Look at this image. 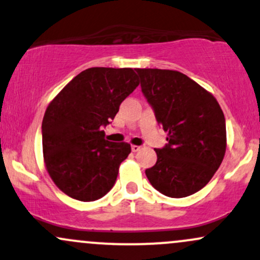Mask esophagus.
Instances as JSON below:
<instances>
[{
    "label": "esophagus",
    "instance_id": "1",
    "mask_svg": "<svg viewBox=\"0 0 260 260\" xmlns=\"http://www.w3.org/2000/svg\"><path fill=\"white\" fill-rule=\"evenodd\" d=\"M140 149H142V147H140V145H132V151H134V153L139 151Z\"/></svg>",
    "mask_w": 260,
    "mask_h": 260
}]
</instances>
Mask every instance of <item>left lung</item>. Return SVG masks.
I'll use <instances>...</instances> for the list:
<instances>
[{
	"label": "left lung",
	"instance_id": "1",
	"mask_svg": "<svg viewBox=\"0 0 260 260\" xmlns=\"http://www.w3.org/2000/svg\"><path fill=\"white\" fill-rule=\"evenodd\" d=\"M136 71L169 142L162 149H155L156 164L145 170V175L162 194L171 198L193 194L207 186L225 156L221 107L211 92L178 71Z\"/></svg>",
	"mask_w": 260,
	"mask_h": 260
}]
</instances>
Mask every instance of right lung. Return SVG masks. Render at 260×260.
Wrapping results in <instances>:
<instances>
[{
    "mask_svg": "<svg viewBox=\"0 0 260 260\" xmlns=\"http://www.w3.org/2000/svg\"><path fill=\"white\" fill-rule=\"evenodd\" d=\"M138 85L132 68L92 67L74 77L49 104L41 127L44 162L64 194L92 202L113 187L131 145L106 140L103 128Z\"/></svg>",
    "mask_w": 260,
    "mask_h": 260,
    "instance_id": "obj_1",
    "label": "right lung"
}]
</instances>
